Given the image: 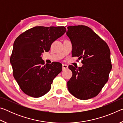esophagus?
Instances as JSON below:
<instances>
[{"label":"esophagus","instance_id":"obj_1","mask_svg":"<svg viewBox=\"0 0 123 123\" xmlns=\"http://www.w3.org/2000/svg\"><path fill=\"white\" fill-rule=\"evenodd\" d=\"M68 68V66L66 65V64H62V69L63 70L65 69H67Z\"/></svg>","mask_w":123,"mask_h":123}]
</instances>
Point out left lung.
<instances>
[{
    "label": "left lung",
    "mask_w": 123,
    "mask_h": 123,
    "mask_svg": "<svg viewBox=\"0 0 123 123\" xmlns=\"http://www.w3.org/2000/svg\"><path fill=\"white\" fill-rule=\"evenodd\" d=\"M66 34L72 44V56L78 57L81 67L70 65L72 76L67 82L68 91L76 98L96 97L109 80L112 69L110 50L107 43L89 27H67Z\"/></svg>",
    "instance_id": "8db88e82"
}]
</instances>
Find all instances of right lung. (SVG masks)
Listing matches in <instances>:
<instances>
[{
	"mask_svg": "<svg viewBox=\"0 0 123 123\" xmlns=\"http://www.w3.org/2000/svg\"><path fill=\"white\" fill-rule=\"evenodd\" d=\"M66 31L64 26H35L15 39L10 63L14 78L25 94L38 98L50 91L54 79L62 71V64H44L41 56Z\"/></svg>",
	"mask_w": 123,
	"mask_h": 123,
	"instance_id": "1",
	"label": "right lung"
}]
</instances>
